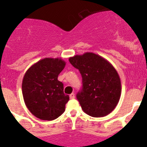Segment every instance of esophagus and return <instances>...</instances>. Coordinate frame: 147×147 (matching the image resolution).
I'll list each match as a JSON object with an SVG mask.
<instances>
[{
    "mask_svg": "<svg viewBox=\"0 0 147 147\" xmlns=\"http://www.w3.org/2000/svg\"><path fill=\"white\" fill-rule=\"evenodd\" d=\"M75 98V95L74 94V93H71V95H70V98L71 99H73V98Z\"/></svg>",
    "mask_w": 147,
    "mask_h": 147,
    "instance_id": "obj_1",
    "label": "esophagus"
}]
</instances>
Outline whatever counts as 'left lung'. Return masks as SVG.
<instances>
[{
    "label": "left lung",
    "instance_id": "1",
    "mask_svg": "<svg viewBox=\"0 0 147 147\" xmlns=\"http://www.w3.org/2000/svg\"><path fill=\"white\" fill-rule=\"evenodd\" d=\"M80 71L82 89L76 98L82 109L93 117L108 115L117 106L121 93L119 74L111 63L101 56L86 52L69 58Z\"/></svg>",
    "mask_w": 147,
    "mask_h": 147
}]
</instances>
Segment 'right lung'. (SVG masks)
<instances>
[{
  "label": "right lung",
  "mask_w": 147,
  "mask_h": 147,
  "mask_svg": "<svg viewBox=\"0 0 147 147\" xmlns=\"http://www.w3.org/2000/svg\"><path fill=\"white\" fill-rule=\"evenodd\" d=\"M65 66L61 58H45L32 65L23 76L22 92L26 106L41 120H54L65 110L69 96L65 95L63 84L58 80Z\"/></svg>",
  "instance_id": "add662e5"
}]
</instances>
